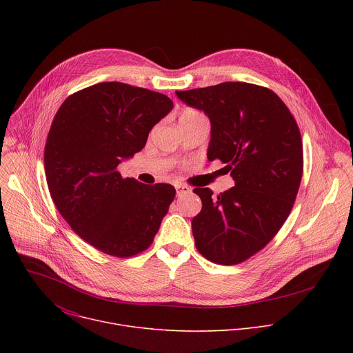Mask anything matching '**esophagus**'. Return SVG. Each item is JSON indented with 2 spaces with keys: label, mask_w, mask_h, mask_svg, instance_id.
Wrapping results in <instances>:
<instances>
[{
  "label": "esophagus",
  "mask_w": 353,
  "mask_h": 353,
  "mask_svg": "<svg viewBox=\"0 0 353 353\" xmlns=\"http://www.w3.org/2000/svg\"><path fill=\"white\" fill-rule=\"evenodd\" d=\"M174 187H176V192H177V195H183V194H187V192H190V191H191V188H190L188 185H185V184L176 183V184H174Z\"/></svg>",
  "instance_id": "esophagus-1"
}]
</instances>
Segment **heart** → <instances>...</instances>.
<instances>
[{"label": "heart", "instance_id": "b5f03b06", "mask_svg": "<svg viewBox=\"0 0 353 353\" xmlns=\"http://www.w3.org/2000/svg\"><path fill=\"white\" fill-rule=\"evenodd\" d=\"M198 117H204L203 114H201L199 112L196 110H192V109H188V110H184L180 116V120H188V119H198Z\"/></svg>", "mask_w": 353, "mask_h": 353}]
</instances>
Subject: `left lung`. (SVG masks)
I'll use <instances>...</instances> for the list:
<instances>
[{"label": "left lung", "mask_w": 353, "mask_h": 353, "mask_svg": "<svg viewBox=\"0 0 353 353\" xmlns=\"http://www.w3.org/2000/svg\"><path fill=\"white\" fill-rule=\"evenodd\" d=\"M211 120L208 159L226 163L234 187L214 195L194 188L203 210L192 219L195 247L221 265H236L263 250L288 219L303 174L297 123L268 88L223 82L176 90Z\"/></svg>", "instance_id": "left-lung-1"}]
</instances>
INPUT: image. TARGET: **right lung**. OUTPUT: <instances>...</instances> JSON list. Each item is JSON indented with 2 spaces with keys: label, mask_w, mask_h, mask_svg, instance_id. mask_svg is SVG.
Segmentation results:
<instances>
[{
  "label": "right lung",
  "mask_w": 353,
  "mask_h": 353,
  "mask_svg": "<svg viewBox=\"0 0 353 353\" xmlns=\"http://www.w3.org/2000/svg\"><path fill=\"white\" fill-rule=\"evenodd\" d=\"M172 109L166 94L100 82L70 94L50 127V195L71 229L105 254L127 259L145 251L174 199L173 185L142 184L117 170Z\"/></svg>",
  "instance_id": "obj_1"
}]
</instances>
